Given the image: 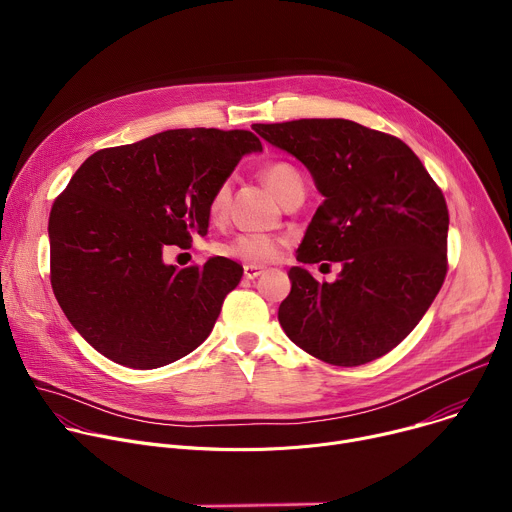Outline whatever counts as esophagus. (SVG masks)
<instances>
[{
	"label": "esophagus",
	"mask_w": 512,
	"mask_h": 512,
	"mask_svg": "<svg viewBox=\"0 0 512 512\" xmlns=\"http://www.w3.org/2000/svg\"><path fill=\"white\" fill-rule=\"evenodd\" d=\"M243 273H245V277H247V279H255V277H259V275L263 273V267H261V265H251V263H249V265H245V267H243Z\"/></svg>",
	"instance_id": "34e87169"
}]
</instances>
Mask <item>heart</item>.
I'll use <instances>...</instances> for the list:
<instances>
[{"mask_svg": "<svg viewBox=\"0 0 512 512\" xmlns=\"http://www.w3.org/2000/svg\"><path fill=\"white\" fill-rule=\"evenodd\" d=\"M261 176H263L265 186L273 192V196L279 202H283L291 194L304 192V180H302L300 172L291 164H285V162L269 164ZM229 196H231L229 182H221L216 186V190L210 196V204H208L212 216L223 214V210L229 204ZM223 253L229 257L247 261L251 265H257V263L261 265V263L275 261L279 257L281 241L275 237H267V235H241L235 241H231L229 245H225Z\"/></svg>", "mask_w": 512, "mask_h": 512, "instance_id": "heart-1", "label": "heart"}]
</instances>
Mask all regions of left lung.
<instances>
[{"mask_svg":"<svg viewBox=\"0 0 512 512\" xmlns=\"http://www.w3.org/2000/svg\"><path fill=\"white\" fill-rule=\"evenodd\" d=\"M275 148L300 160L324 196L300 263L338 261L320 283L300 265L277 318L308 354L356 367L393 350L440 291L448 261V206L401 139L348 119L255 123Z\"/></svg>","mask_w":512,"mask_h":512,"instance_id":"1","label":"left lung"}]
</instances>
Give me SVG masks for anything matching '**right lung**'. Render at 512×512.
I'll use <instances>...</instances> for the list:
<instances>
[{"label": "right lung", "mask_w": 512, "mask_h": 512, "mask_svg": "<svg viewBox=\"0 0 512 512\" xmlns=\"http://www.w3.org/2000/svg\"><path fill=\"white\" fill-rule=\"evenodd\" d=\"M245 129H168L89 156L56 198L50 279L75 330L129 369L164 367L198 348L243 277L227 257L168 265V245L204 237L210 196L247 154Z\"/></svg>", "instance_id": "obj_1"}]
</instances>
